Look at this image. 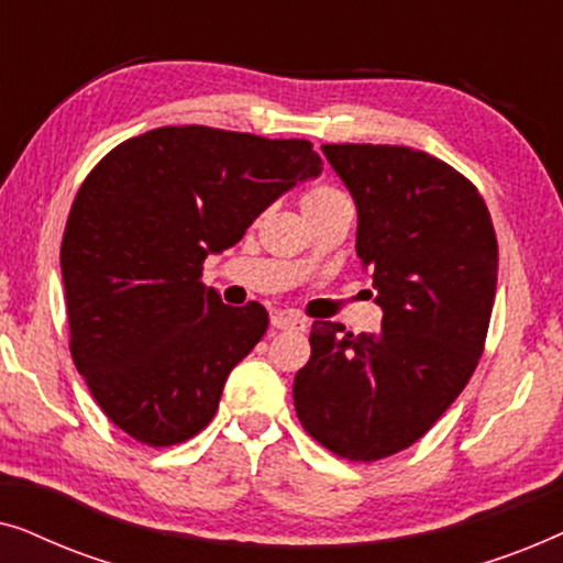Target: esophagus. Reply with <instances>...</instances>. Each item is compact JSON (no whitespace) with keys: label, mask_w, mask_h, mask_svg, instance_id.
<instances>
[{"label":"esophagus","mask_w":563,"mask_h":563,"mask_svg":"<svg viewBox=\"0 0 563 563\" xmlns=\"http://www.w3.org/2000/svg\"><path fill=\"white\" fill-rule=\"evenodd\" d=\"M272 328L274 330H305L307 322L291 312H274L272 314Z\"/></svg>","instance_id":"obj_1"}]
</instances>
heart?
Wrapping results in <instances>:
<instances>
[{"mask_svg":"<svg viewBox=\"0 0 563 563\" xmlns=\"http://www.w3.org/2000/svg\"><path fill=\"white\" fill-rule=\"evenodd\" d=\"M343 205L351 207V199L345 191L335 189V187H314L310 191H305V197H302L305 214L328 210V207H343Z\"/></svg>","mask_w":563,"mask_h":563,"instance_id":"1","label":"heart"}]
</instances>
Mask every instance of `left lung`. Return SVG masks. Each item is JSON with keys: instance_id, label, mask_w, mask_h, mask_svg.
<instances>
[{"instance_id": "8db88e82", "label": "left lung", "mask_w": 563, "mask_h": 563, "mask_svg": "<svg viewBox=\"0 0 563 563\" xmlns=\"http://www.w3.org/2000/svg\"><path fill=\"white\" fill-rule=\"evenodd\" d=\"M322 153L358 210L356 253L372 272L379 333L314 320L295 376V410L349 461L405 451L472 379L497 289V235L472 181L405 145L341 143Z\"/></svg>"}]
</instances>
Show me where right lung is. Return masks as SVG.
Returning a JSON list of instances; mask_svg holds the SVG:
<instances>
[{"mask_svg":"<svg viewBox=\"0 0 563 563\" xmlns=\"http://www.w3.org/2000/svg\"><path fill=\"white\" fill-rule=\"evenodd\" d=\"M320 172L310 141L205 125L130 137L91 168L60 243L68 345L91 397L130 438L161 449L214 418L268 312L222 305L202 284L205 258Z\"/></svg>","mask_w":563,"mask_h":563,"instance_id":"right-lung-1","label":"right lung"}]
</instances>
